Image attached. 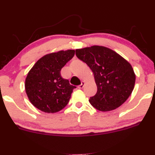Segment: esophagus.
Listing matches in <instances>:
<instances>
[{"label": "esophagus", "mask_w": 155, "mask_h": 155, "mask_svg": "<svg viewBox=\"0 0 155 155\" xmlns=\"http://www.w3.org/2000/svg\"><path fill=\"white\" fill-rule=\"evenodd\" d=\"M84 85H85V82H84V81H82V82H81V85L78 86V89H82L83 87H84Z\"/></svg>", "instance_id": "1"}]
</instances>
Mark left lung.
<instances>
[{"label": "left lung", "instance_id": "left-lung-1", "mask_svg": "<svg viewBox=\"0 0 155 155\" xmlns=\"http://www.w3.org/2000/svg\"><path fill=\"white\" fill-rule=\"evenodd\" d=\"M76 55L94 73L97 91L89 101L95 108L110 111L128 99L136 75L127 61L113 50L97 45L76 49Z\"/></svg>", "mask_w": 155, "mask_h": 155}]
</instances>
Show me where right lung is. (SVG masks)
<instances>
[{"label": "right lung", "instance_id": "add662e5", "mask_svg": "<svg viewBox=\"0 0 155 155\" xmlns=\"http://www.w3.org/2000/svg\"><path fill=\"white\" fill-rule=\"evenodd\" d=\"M74 53L69 49L49 53L31 68L25 81V90L34 106L47 113H55L68 104L76 87L61 77L60 71Z\"/></svg>", "mask_w": 155, "mask_h": 155}]
</instances>
